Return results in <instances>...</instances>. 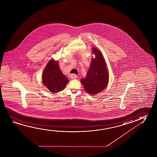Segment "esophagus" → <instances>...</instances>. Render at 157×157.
Instances as JSON below:
<instances>
[{"label": "esophagus", "instance_id": "esophagus-1", "mask_svg": "<svg viewBox=\"0 0 157 157\" xmlns=\"http://www.w3.org/2000/svg\"><path fill=\"white\" fill-rule=\"evenodd\" d=\"M71 79H75L77 78V75H75V74H72V75H71Z\"/></svg>", "mask_w": 157, "mask_h": 157}]
</instances>
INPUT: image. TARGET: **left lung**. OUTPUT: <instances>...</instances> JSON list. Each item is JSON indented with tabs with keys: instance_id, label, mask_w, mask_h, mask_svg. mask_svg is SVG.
Wrapping results in <instances>:
<instances>
[{
	"instance_id": "left-lung-1",
	"label": "left lung",
	"mask_w": 157,
	"mask_h": 157,
	"mask_svg": "<svg viewBox=\"0 0 157 157\" xmlns=\"http://www.w3.org/2000/svg\"><path fill=\"white\" fill-rule=\"evenodd\" d=\"M95 59H92L89 70L85 78L80 80L85 91L90 95H96L105 89L109 76L106 63L101 52L93 48Z\"/></svg>"
}]
</instances>
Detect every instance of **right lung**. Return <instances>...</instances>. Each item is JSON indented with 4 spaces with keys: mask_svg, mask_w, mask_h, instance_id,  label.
I'll list each match as a JSON object with an SVG mask.
<instances>
[{
    "mask_svg": "<svg viewBox=\"0 0 157 157\" xmlns=\"http://www.w3.org/2000/svg\"><path fill=\"white\" fill-rule=\"evenodd\" d=\"M43 83L50 92L59 93L64 89L69 80L59 69V63L54 59L49 61L42 75Z\"/></svg>",
    "mask_w": 157,
    "mask_h": 157,
    "instance_id": "obj_1",
    "label": "right lung"
}]
</instances>
